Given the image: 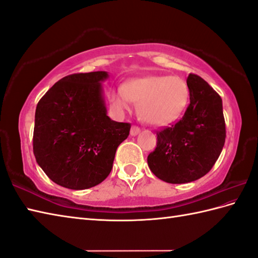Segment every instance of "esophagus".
I'll return each instance as SVG.
<instances>
[{"mask_svg":"<svg viewBox=\"0 0 258 258\" xmlns=\"http://www.w3.org/2000/svg\"><path fill=\"white\" fill-rule=\"evenodd\" d=\"M140 132H141V128L139 127V126L133 125L132 127H131V135H132V136L138 135Z\"/></svg>","mask_w":258,"mask_h":258,"instance_id":"1","label":"esophagus"}]
</instances>
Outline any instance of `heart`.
Here are the masks:
<instances>
[{
  "label": "heart",
  "mask_w": 258,
  "mask_h": 258,
  "mask_svg": "<svg viewBox=\"0 0 258 258\" xmlns=\"http://www.w3.org/2000/svg\"><path fill=\"white\" fill-rule=\"evenodd\" d=\"M109 99L119 110H127L132 102L138 103L140 115L145 122L165 125L184 112L189 88L178 76H146L131 80L124 87L112 89Z\"/></svg>",
  "instance_id": "b5f03b06"
}]
</instances>
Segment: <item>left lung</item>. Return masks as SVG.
Wrapping results in <instances>:
<instances>
[{
	"label": "left lung",
	"mask_w": 258,
	"mask_h": 258,
	"mask_svg": "<svg viewBox=\"0 0 258 258\" xmlns=\"http://www.w3.org/2000/svg\"><path fill=\"white\" fill-rule=\"evenodd\" d=\"M190 104L182 118L156 132L148 156L150 170L168 183H188L206 175L223 151L226 124L223 100L198 75L186 78Z\"/></svg>",
	"instance_id": "1"
}]
</instances>
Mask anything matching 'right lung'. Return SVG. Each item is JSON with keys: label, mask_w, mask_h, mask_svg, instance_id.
<instances>
[{"label": "right lung", "mask_w": 258, "mask_h": 258, "mask_svg": "<svg viewBox=\"0 0 258 258\" xmlns=\"http://www.w3.org/2000/svg\"><path fill=\"white\" fill-rule=\"evenodd\" d=\"M106 72L61 78L35 109L33 153L50 179L64 188L88 189L107 178L116 150L127 139L130 123L106 115L100 82Z\"/></svg>", "instance_id": "1"}]
</instances>
